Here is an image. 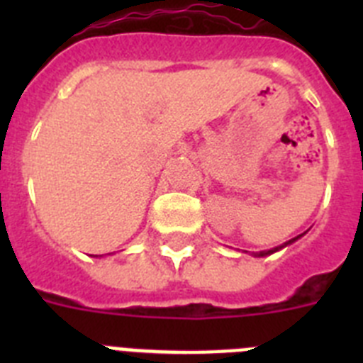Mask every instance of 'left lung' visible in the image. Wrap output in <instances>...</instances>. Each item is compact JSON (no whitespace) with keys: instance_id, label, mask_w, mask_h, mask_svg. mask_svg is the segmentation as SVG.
Listing matches in <instances>:
<instances>
[{"instance_id":"1","label":"left lung","mask_w":363,"mask_h":363,"mask_svg":"<svg viewBox=\"0 0 363 363\" xmlns=\"http://www.w3.org/2000/svg\"><path fill=\"white\" fill-rule=\"evenodd\" d=\"M300 236H303V234H300ZM300 236H296V238H293V240H289V242H285L284 245H280V247H274V249H269V251H259L258 255L256 256H269V255H272V252H277V251H280V249H284L285 245H289V243H293V242H296L298 238H300Z\"/></svg>"}]
</instances>
